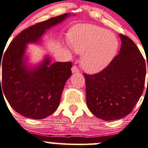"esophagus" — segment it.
Listing matches in <instances>:
<instances>
[{
    "instance_id": "obj_1",
    "label": "esophagus",
    "mask_w": 148,
    "mask_h": 148,
    "mask_svg": "<svg viewBox=\"0 0 148 148\" xmlns=\"http://www.w3.org/2000/svg\"><path fill=\"white\" fill-rule=\"evenodd\" d=\"M72 72L73 73H78L79 72L78 68H77L76 65H73V66L72 67Z\"/></svg>"
}]
</instances>
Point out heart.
Segmentation results:
<instances>
[{
    "mask_svg": "<svg viewBox=\"0 0 148 148\" xmlns=\"http://www.w3.org/2000/svg\"><path fill=\"white\" fill-rule=\"evenodd\" d=\"M70 41L76 52L83 53L82 67L90 73L104 69L114 58L119 45L114 34L104 28L90 24L73 28L70 32Z\"/></svg>",
    "mask_w": 148,
    "mask_h": 148,
    "instance_id": "heart-1",
    "label": "heart"
}]
</instances>
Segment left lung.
<instances>
[{"label":"left lung","instance_id":"obj_1","mask_svg":"<svg viewBox=\"0 0 148 148\" xmlns=\"http://www.w3.org/2000/svg\"><path fill=\"white\" fill-rule=\"evenodd\" d=\"M119 36V53L108 66L98 73H84L88 107L105 121L128 115L140 99L145 81L147 66L141 52L130 38L121 34Z\"/></svg>","mask_w":148,"mask_h":148}]
</instances>
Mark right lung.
<instances>
[{"label":"right lung","instance_id":"obj_1","mask_svg":"<svg viewBox=\"0 0 148 148\" xmlns=\"http://www.w3.org/2000/svg\"><path fill=\"white\" fill-rule=\"evenodd\" d=\"M68 16L64 14L24 29L0 58V93H3L11 107L26 117L42 119L56 111L65 83L72 74L73 65L71 62L51 63L47 56L38 66H28L24 56L26 45L39 42L47 29Z\"/></svg>","mask_w":148,"mask_h":148}]
</instances>
